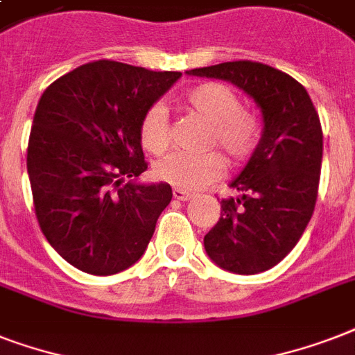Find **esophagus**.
Listing matches in <instances>:
<instances>
[{"label":"esophagus","mask_w":355,"mask_h":355,"mask_svg":"<svg viewBox=\"0 0 355 355\" xmlns=\"http://www.w3.org/2000/svg\"><path fill=\"white\" fill-rule=\"evenodd\" d=\"M173 197L178 200H189L191 197H193V193H189V191H186V189H180V188H175L173 189Z\"/></svg>","instance_id":"34e87169"}]
</instances>
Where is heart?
Returning a JSON list of instances; mask_svg holds the SVG:
<instances>
[{"label": "heart", "instance_id": "heart-1", "mask_svg": "<svg viewBox=\"0 0 355 355\" xmlns=\"http://www.w3.org/2000/svg\"><path fill=\"white\" fill-rule=\"evenodd\" d=\"M182 105L210 123L206 147H221L234 164L247 162L258 149L261 123L243 110L241 97L221 83H202L182 96ZM139 141L150 155H164L169 147V121L166 108L155 105L145 110L138 125ZM227 169V160L217 150L199 155L175 153L156 164V177L180 189H200L216 182Z\"/></svg>", "mask_w": 355, "mask_h": 355}]
</instances>
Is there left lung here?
<instances>
[{
	"label": "left lung",
	"instance_id": "obj_1",
	"mask_svg": "<svg viewBox=\"0 0 355 355\" xmlns=\"http://www.w3.org/2000/svg\"><path fill=\"white\" fill-rule=\"evenodd\" d=\"M228 80L263 116L258 149L230 182L239 197L221 200V217L205 236L221 269L258 275L291 252L313 216L322 164V128L308 92L291 75L252 60L188 71Z\"/></svg>",
	"mask_w": 355,
	"mask_h": 355
}]
</instances>
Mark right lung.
<instances>
[{"label": "right lung", "instance_id": "obj_1", "mask_svg": "<svg viewBox=\"0 0 355 355\" xmlns=\"http://www.w3.org/2000/svg\"><path fill=\"white\" fill-rule=\"evenodd\" d=\"M180 75L96 60L42 94L27 147L36 219L83 272L108 276L136 263L171 202L169 184L136 182L147 169L138 125Z\"/></svg>", "mask_w": 355, "mask_h": 355}]
</instances>
